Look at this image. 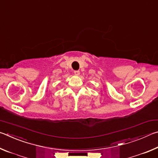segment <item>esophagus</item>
<instances>
[{
    "label": "esophagus",
    "instance_id": "1",
    "mask_svg": "<svg viewBox=\"0 0 158 158\" xmlns=\"http://www.w3.org/2000/svg\"><path fill=\"white\" fill-rule=\"evenodd\" d=\"M74 74L76 75V76H78V75H80V71H74Z\"/></svg>",
    "mask_w": 158,
    "mask_h": 158
}]
</instances>
